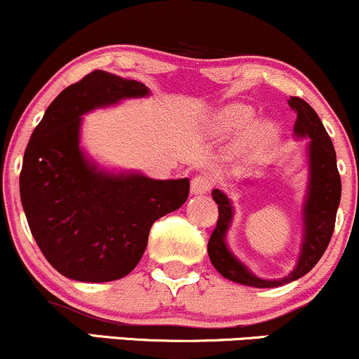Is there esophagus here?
I'll return each mask as SVG.
<instances>
[{
    "instance_id": "obj_1",
    "label": "esophagus",
    "mask_w": 359,
    "mask_h": 359,
    "mask_svg": "<svg viewBox=\"0 0 359 359\" xmlns=\"http://www.w3.org/2000/svg\"><path fill=\"white\" fill-rule=\"evenodd\" d=\"M212 189V179L205 174H198L192 179V192L198 196V194H207Z\"/></svg>"
}]
</instances>
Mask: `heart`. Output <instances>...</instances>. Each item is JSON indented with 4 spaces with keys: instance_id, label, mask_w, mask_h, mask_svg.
Wrapping results in <instances>:
<instances>
[{
    "instance_id": "1",
    "label": "heart",
    "mask_w": 359,
    "mask_h": 359,
    "mask_svg": "<svg viewBox=\"0 0 359 359\" xmlns=\"http://www.w3.org/2000/svg\"><path fill=\"white\" fill-rule=\"evenodd\" d=\"M252 110L248 107H231L219 111L214 120V128L217 133H232L243 130L252 122ZM274 135V127L271 123H257L250 132V137L256 142H267Z\"/></svg>"
}]
</instances>
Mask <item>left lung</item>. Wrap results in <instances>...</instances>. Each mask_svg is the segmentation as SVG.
Masks as SVG:
<instances>
[{"label": "left lung", "mask_w": 359, "mask_h": 359, "mask_svg": "<svg viewBox=\"0 0 359 359\" xmlns=\"http://www.w3.org/2000/svg\"><path fill=\"white\" fill-rule=\"evenodd\" d=\"M289 105L297 111L294 132L297 135H308L309 142V194L304 207V241L299 262L287 278L266 280L250 274L237 259L229 252L224 237L232 219V207L227 196L219 189L212 191V198L219 207V217L210 234L207 252L215 269L224 278L234 283L252 287H278L308 274L330 244L334 232L336 212L341 198V179L336 165V152L325 125L313 107L299 97H289Z\"/></svg>", "instance_id": "8db88e82"}]
</instances>
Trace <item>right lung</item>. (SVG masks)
Segmentation results:
<instances>
[{
    "mask_svg": "<svg viewBox=\"0 0 359 359\" xmlns=\"http://www.w3.org/2000/svg\"><path fill=\"white\" fill-rule=\"evenodd\" d=\"M147 93L140 81L95 70L67 86L32 133L21 204L43 256L67 278L107 283L127 276L144 256L152 224L187 201L189 179L105 174L79 147L81 115Z\"/></svg>",
    "mask_w": 359,
    "mask_h": 359,
    "instance_id": "1",
    "label": "right lung"
}]
</instances>
